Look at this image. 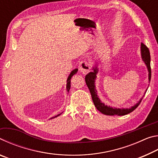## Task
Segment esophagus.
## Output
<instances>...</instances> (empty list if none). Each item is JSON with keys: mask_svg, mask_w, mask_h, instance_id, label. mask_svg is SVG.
Masks as SVG:
<instances>
[{"mask_svg": "<svg viewBox=\"0 0 158 158\" xmlns=\"http://www.w3.org/2000/svg\"><path fill=\"white\" fill-rule=\"evenodd\" d=\"M79 69L81 73L84 74H87L89 72H90V64L85 60L81 61V62L79 63Z\"/></svg>", "mask_w": 158, "mask_h": 158, "instance_id": "34e87169", "label": "esophagus"}]
</instances>
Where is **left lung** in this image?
Listing matches in <instances>:
<instances>
[{"mask_svg":"<svg viewBox=\"0 0 158 158\" xmlns=\"http://www.w3.org/2000/svg\"><path fill=\"white\" fill-rule=\"evenodd\" d=\"M141 59L145 63V65L147 67L148 72V81H151V56H150V52L148 48L147 47L145 44L143 43H141ZM98 61V60H97ZM95 60V65L93 67V72H90L89 74H87L85 77V81L86 83V85L90 92V94L92 96V100L93 103H94L95 106L98 111H100L102 114L107 115V116H114V115H117V116H124L131 113L139 105L141 100L143 98H141L138 101L137 103H136L135 105L131 106L130 108H116L113 107V106H110L105 105V103L102 102L101 100L99 98V96L98 95V91L95 88V79L97 78V74L98 73V63ZM147 91V89L146 90V92ZM145 92V93H146ZM144 93V94H145Z\"/></svg>","mask_w":158,"mask_h":158,"instance_id":"left-lung-1","label":"left lung"}]
</instances>
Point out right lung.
Here are the masks:
<instances>
[{
	"label": "right lung",
	"instance_id": "add662e5",
	"mask_svg": "<svg viewBox=\"0 0 158 158\" xmlns=\"http://www.w3.org/2000/svg\"><path fill=\"white\" fill-rule=\"evenodd\" d=\"M77 71H78V69H77V68L73 69V70L70 73V74H69V76L68 77V79H67V85H66V90H67V92H68V93H69V89H70V85H71V84H70L71 80L70 79L72 78V77H73L74 74H75L77 73ZM60 114H58L57 116H53L52 118H51V119L57 117L58 116H60Z\"/></svg>",
	"mask_w": 158,
	"mask_h": 158
}]
</instances>
